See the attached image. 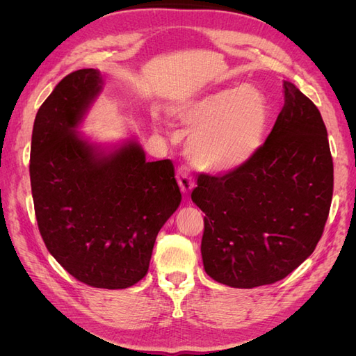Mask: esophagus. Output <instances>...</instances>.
Segmentation results:
<instances>
[{"mask_svg":"<svg viewBox=\"0 0 356 356\" xmlns=\"http://www.w3.org/2000/svg\"><path fill=\"white\" fill-rule=\"evenodd\" d=\"M177 181H178L181 191L184 193V195H187V193H190L193 188H195V179H193L188 169L184 168V166L178 169V172H177Z\"/></svg>","mask_w":356,"mask_h":356,"instance_id":"1","label":"esophagus"}]
</instances>
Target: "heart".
<instances>
[{"mask_svg":"<svg viewBox=\"0 0 356 356\" xmlns=\"http://www.w3.org/2000/svg\"><path fill=\"white\" fill-rule=\"evenodd\" d=\"M169 113L191 131L187 143L191 163L211 174H227L248 163L260 148L267 124L263 95L250 86L179 101Z\"/></svg>","mask_w":356,"mask_h":356,"instance_id":"1","label":"heart"}]
</instances>
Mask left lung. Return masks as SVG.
Segmentation results:
<instances>
[{"instance_id": "1", "label": "left lung", "mask_w": 356, "mask_h": 356, "mask_svg": "<svg viewBox=\"0 0 356 356\" xmlns=\"http://www.w3.org/2000/svg\"><path fill=\"white\" fill-rule=\"evenodd\" d=\"M285 104L242 168L200 174L191 200L204 212L202 260L233 288L275 284L315 251L332 199V157L316 105L284 81Z\"/></svg>"}]
</instances>
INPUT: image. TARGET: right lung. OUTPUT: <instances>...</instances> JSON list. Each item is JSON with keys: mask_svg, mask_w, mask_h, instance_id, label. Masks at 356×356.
I'll list each match as a JSON object with an SVG mask.
<instances>
[{"mask_svg": "<svg viewBox=\"0 0 356 356\" xmlns=\"http://www.w3.org/2000/svg\"><path fill=\"white\" fill-rule=\"evenodd\" d=\"M102 83L98 70L74 71L42 102L32 129L31 190L55 260L86 285L123 289L147 275L181 191L172 161H147L135 138L104 148L77 132Z\"/></svg>", "mask_w": 356, "mask_h": 356, "instance_id": "add662e5", "label": "right lung"}]
</instances>
